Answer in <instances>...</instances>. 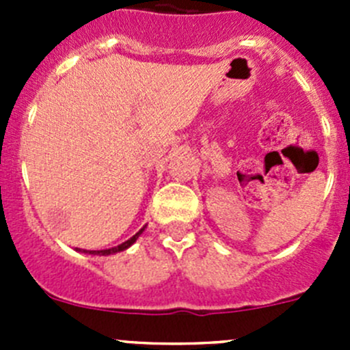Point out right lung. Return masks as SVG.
<instances>
[{"instance_id": "1", "label": "right lung", "mask_w": 350, "mask_h": 350, "mask_svg": "<svg viewBox=\"0 0 350 350\" xmlns=\"http://www.w3.org/2000/svg\"><path fill=\"white\" fill-rule=\"evenodd\" d=\"M144 230H146V227H142V228H140V230L137 232V234L133 235V237H130L129 241H125V242H123V243H120V245H116V247H111V249H103V250H86V249H76V250H77V252L91 254V256H109V254L122 252V250H126V249H129V247L132 245V243H135V241H137V239L140 237V234H142Z\"/></svg>"}]
</instances>
